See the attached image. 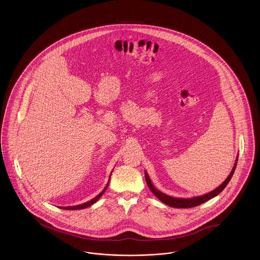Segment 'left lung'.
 Segmentation results:
<instances>
[{
  "instance_id": "1",
  "label": "left lung",
  "mask_w": 260,
  "mask_h": 260,
  "mask_svg": "<svg viewBox=\"0 0 260 260\" xmlns=\"http://www.w3.org/2000/svg\"><path fill=\"white\" fill-rule=\"evenodd\" d=\"M237 160H238V156L236 157L234 167L232 168L231 172L229 173V177L224 180V182H223L221 185H219L217 188H215L214 190L208 192L206 194L199 196V197H194V198H173V197H170V196H167V194L161 192V191H159L157 188L155 187V186L152 184L151 179H150V177L148 175V173L145 171L146 182H147L148 187L151 189V191H152V192L156 196V198H158L161 202H164L165 204H167L168 206L173 208L194 207V206H198V205H200V204L206 202L208 200H210L211 198L217 197L218 193H220V192L223 190V188L228 186L230 179L232 178L233 174H234L235 168H236V166H237Z\"/></svg>"
}]
</instances>
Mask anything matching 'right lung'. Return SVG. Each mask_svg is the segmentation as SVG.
<instances>
[{"mask_svg": "<svg viewBox=\"0 0 260 260\" xmlns=\"http://www.w3.org/2000/svg\"><path fill=\"white\" fill-rule=\"evenodd\" d=\"M110 176H111V174H110ZM109 181H110V177H109V180H108V182H107V185H106L104 189H103V191H102L101 193H99V194H98L95 198H93L92 200H90V201H88V202H85V203H83V204H80V205H76V206H69V207L60 208H61V209H64V210H79V209H84V208L89 207V206L93 205V203H95L100 198H102V196L104 194V191L106 190V188L108 187Z\"/></svg>", "mask_w": 260, "mask_h": 260, "instance_id": "obj_1", "label": "right lung"}]
</instances>
